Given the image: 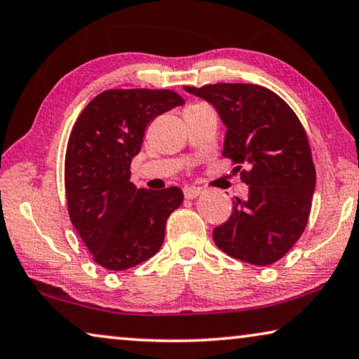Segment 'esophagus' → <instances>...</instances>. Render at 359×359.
Listing matches in <instances>:
<instances>
[{"mask_svg":"<svg viewBox=\"0 0 359 359\" xmlns=\"http://www.w3.org/2000/svg\"><path fill=\"white\" fill-rule=\"evenodd\" d=\"M184 192V197L186 199H196L197 196L202 194V189L201 188H194V186H186L183 189Z\"/></svg>","mask_w":359,"mask_h":359,"instance_id":"34e87169","label":"esophagus"}]
</instances>
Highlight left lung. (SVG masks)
I'll use <instances>...</instances> for the list:
<instances>
[{"label":"left lung","mask_w":359,"mask_h":359,"mask_svg":"<svg viewBox=\"0 0 359 359\" xmlns=\"http://www.w3.org/2000/svg\"><path fill=\"white\" fill-rule=\"evenodd\" d=\"M215 108L225 124L222 155L248 167L246 199L214 230L228 256L254 266L282 259L303 235L316 188V168L303 124L277 93L256 84L184 87Z\"/></svg>","instance_id":"1"}]
</instances>
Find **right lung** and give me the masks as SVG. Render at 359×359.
Segmentation results:
<instances>
[{
    "label": "right lung",
    "instance_id": "right-lung-1",
    "mask_svg": "<svg viewBox=\"0 0 359 359\" xmlns=\"http://www.w3.org/2000/svg\"><path fill=\"white\" fill-rule=\"evenodd\" d=\"M180 105L173 90L115 89L98 93L77 118L66 149L67 210L98 266L126 270L162 248L183 191L137 189L129 178L147 124Z\"/></svg>",
    "mask_w": 359,
    "mask_h": 359
}]
</instances>
